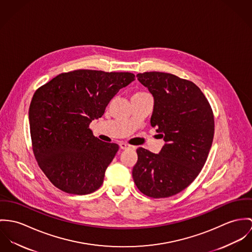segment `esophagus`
I'll list each match as a JSON object with an SVG mask.
<instances>
[{
    "mask_svg": "<svg viewBox=\"0 0 252 252\" xmlns=\"http://www.w3.org/2000/svg\"><path fill=\"white\" fill-rule=\"evenodd\" d=\"M120 148H121L122 150H126V149H130V148H134V147L131 146V145H128L127 143L122 142V143H120Z\"/></svg>",
    "mask_w": 252,
    "mask_h": 252,
    "instance_id": "34e87169",
    "label": "esophagus"
}]
</instances>
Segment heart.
Masks as SVG:
<instances>
[{
    "mask_svg": "<svg viewBox=\"0 0 252 252\" xmlns=\"http://www.w3.org/2000/svg\"><path fill=\"white\" fill-rule=\"evenodd\" d=\"M146 94V93H144V92H137L133 95H139V94Z\"/></svg>",
    "mask_w": 252,
    "mask_h": 252,
    "instance_id": "b5f03b06",
    "label": "heart"
}]
</instances>
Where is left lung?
<instances>
[{"instance_id":"1","label":"left lung","mask_w":252,"mask_h":252,"mask_svg":"<svg viewBox=\"0 0 252 252\" xmlns=\"http://www.w3.org/2000/svg\"><path fill=\"white\" fill-rule=\"evenodd\" d=\"M136 77L154 96L151 125L165 144L158 154L138 148L132 177L145 195H175L195 180L207 160L215 133L214 114L191 81L158 71Z\"/></svg>"}]
</instances>
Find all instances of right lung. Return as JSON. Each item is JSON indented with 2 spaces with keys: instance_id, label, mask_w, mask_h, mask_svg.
Returning <instances> with one entry per match:
<instances>
[{
  "instance_id": "obj_1",
  "label": "right lung",
  "mask_w": 252,
  "mask_h": 252,
  "mask_svg": "<svg viewBox=\"0 0 252 252\" xmlns=\"http://www.w3.org/2000/svg\"><path fill=\"white\" fill-rule=\"evenodd\" d=\"M133 80L130 72L78 69L61 73L35 91L29 108L32 151L59 189L83 195L101 187L119 146L94 137L89 126Z\"/></svg>"
}]
</instances>
